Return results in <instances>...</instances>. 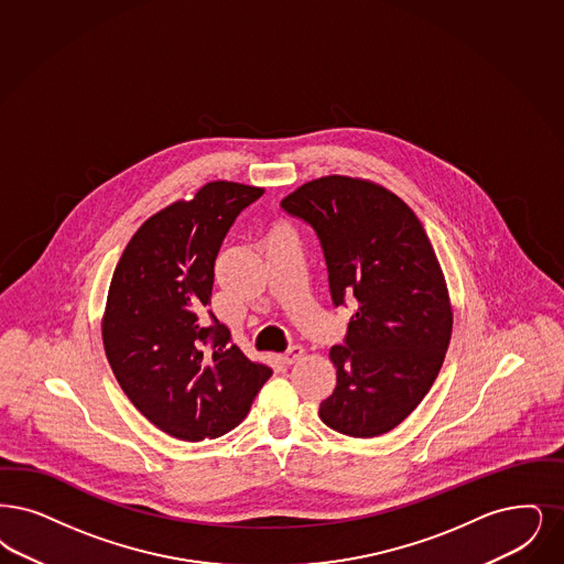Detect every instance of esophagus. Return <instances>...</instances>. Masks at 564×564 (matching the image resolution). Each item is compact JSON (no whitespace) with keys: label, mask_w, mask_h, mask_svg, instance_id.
I'll return each mask as SVG.
<instances>
[{"label":"esophagus","mask_w":564,"mask_h":564,"mask_svg":"<svg viewBox=\"0 0 564 564\" xmlns=\"http://www.w3.org/2000/svg\"><path fill=\"white\" fill-rule=\"evenodd\" d=\"M304 357V348L302 346H290L283 355H281V361L285 365H292V362L300 361Z\"/></svg>","instance_id":"1"}]
</instances>
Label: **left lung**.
Wrapping results in <instances>:
<instances>
[{
    "instance_id": "8db88e82",
    "label": "left lung",
    "mask_w": 564,
    "mask_h": 564,
    "mask_svg": "<svg viewBox=\"0 0 564 564\" xmlns=\"http://www.w3.org/2000/svg\"><path fill=\"white\" fill-rule=\"evenodd\" d=\"M281 207L315 228L334 304L355 302L318 417L355 438L386 434L429 394L449 348V290L429 235L401 197L365 178L306 182Z\"/></svg>"
}]
</instances>
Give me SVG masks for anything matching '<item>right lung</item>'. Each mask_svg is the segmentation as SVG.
Instances as JSON below:
<instances>
[{
    "instance_id": "1",
    "label": "right lung",
    "mask_w": 564,
    "mask_h": 564,
    "mask_svg": "<svg viewBox=\"0 0 564 564\" xmlns=\"http://www.w3.org/2000/svg\"><path fill=\"white\" fill-rule=\"evenodd\" d=\"M262 193L207 182L144 220L115 267L102 315L107 359L135 409L174 438L197 443L235 429L272 376L212 313L207 325L216 256Z\"/></svg>"
}]
</instances>
